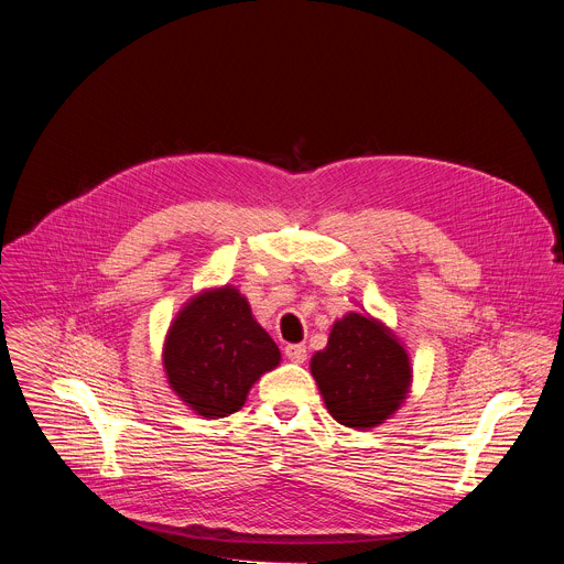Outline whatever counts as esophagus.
<instances>
[{
  "mask_svg": "<svg viewBox=\"0 0 564 564\" xmlns=\"http://www.w3.org/2000/svg\"><path fill=\"white\" fill-rule=\"evenodd\" d=\"M285 357H288L292 364H303L305 357H307V350H305V346H301V344H288V346H285Z\"/></svg>",
  "mask_w": 564,
  "mask_h": 564,
  "instance_id": "1",
  "label": "esophagus"
}]
</instances>
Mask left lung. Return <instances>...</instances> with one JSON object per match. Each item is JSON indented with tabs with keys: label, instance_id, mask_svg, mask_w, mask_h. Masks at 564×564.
I'll use <instances>...</instances> for the list:
<instances>
[{
	"label": "left lung",
	"instance_id": "1",
	"mask_svg": "<svg viewBox=\"0 0 564 564\" xmlns=\"http://www.w3.org/2000/svg\"><path fill=\"white\" fill-rule=\"evenodd\" d=\"M310 372L328 413L357 431L390 420L413 383L404 341L368 312H348L335 321L328 346L310 359Z\"/></svg>",
	"mask_w": 564,
	"mask_h": 564
}]
</instances>
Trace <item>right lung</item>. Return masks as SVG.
I'll list each match as a JSON object with an SVG mask.
<instances>
[{
    "label": "right lung",
    "instance_id": "right-lung-1",
    "mask_svg": "<svg viewBox=\"0 0 564 564\" xmlns=\"http://www.w3.org/2000/svg\"><path fill=\"white\" fill-rule=\"evenodd\" d=\"M279 364V346L234 285L194 294L174 316L163 344L170 388L205 420L243 409L252 386Z\"/></svg>",
    "mask_w": 564,
    "mask_h": 564
}]
</instances>
